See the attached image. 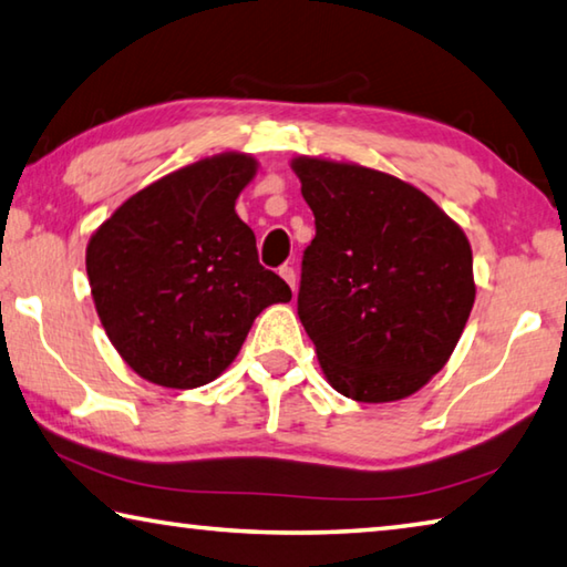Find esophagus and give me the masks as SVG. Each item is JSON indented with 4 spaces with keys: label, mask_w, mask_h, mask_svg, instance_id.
I'll return each mask as SVG.
<instances>
[{
    "label": "esophagus",
    "mask_w": 567,
    "mask_h": 567,
    "mask_svg": "<svg viewBox=\"0 0 567 567\" xmlns=\"http://www.w3.org/2000/svg\"><path fill=\"white\" fill-rule=\"evenodd\" d=\"M280 277H282V280H285L287 285L292 287V292H295V287H297V275H295V270H292L290 265H282V267H280Z\"/></svg>",
    "instance_id": "1"
}]
</instances>
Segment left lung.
Masks as SVG:
<instances>
[{
	"mask_svg": "<svg viewBox=\"0 0 567 567\" xmlns=\"http://www.w3.org/2000/svg\"><path fill=\"white\" fill-rule=\"evenodd\" d=\"M315 215L297 315L344 398H408L443 370L475 302L463 229L408 182L360 165L292 162Z\"/></svg>",
	"mask_w": 567,
	"mask_h": 567,
	"instance_id": "1",
	"label": "left lung"
}]
</instances>
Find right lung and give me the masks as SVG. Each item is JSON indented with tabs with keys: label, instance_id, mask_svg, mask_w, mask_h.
Segmentation results:
<instances>
[{
	"label": "right lung",
	"instance_id": "obj_1",
	"mask_svg": "<svg viewBox=\"0 0 567 567\" xmlns=\"http://www.w3.org/2000/svg\"><path fill=\"white\" fill-rule=\"evenodd\" d=\"M255 175L247 155H217L130 197L87 245L97 315L122 360L162 388L213 382L257 315L290 302L257 260L235 199Z\"/></svg>",
	"mask_w": 567,
	"mask_h": 567
}]
</instances>
